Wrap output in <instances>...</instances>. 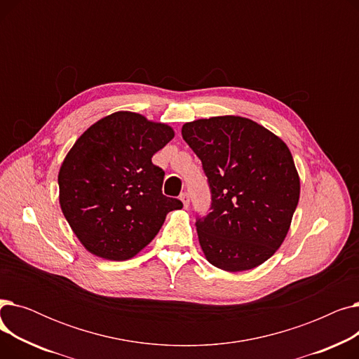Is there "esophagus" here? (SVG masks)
I'll return each instance as SVG.
<instances>
[{
    "label": "esophagus",
    "mask_w": 359,
    "mask_h": 359,
    "mask_svg": "<svg viewBox=\"0 0 359 359\" xmlns=\"http://www.w3.org/2000/svg\"><path fill=\"white\" fill-rule=\"evenodd\" d=\"M180 201L183 202V206H184V208H189V202H191L189 194H187V192H183V194L180 195Z\"/></svg>",
    "instance_id": "esophagus-1"
}]
</instances>
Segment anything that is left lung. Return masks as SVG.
<instances>
[{"mask_svg":"<svg viewBox=\"0 0 359 359\" xmlns=\"http://www.w3.org/2000/svg\"><path fill=\"white\" fill-rule=\"evenodd\" d=\"M182 137L202 161L211 189V212L196 219L206 260L227 272L262 265L284 243L299 199L290 148L241 116L187 122Z\"/></svg>","mask_w":359,"mask_h":359,"instance_id":"left-lung-1","label":"left lung"}]
</instances>
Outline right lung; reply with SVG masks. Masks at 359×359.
Here are the masks:
<instances>
[{"instance_id":"1","label":"right lung","mask_w":359,"mask_h":359,"mask_svg":"<svg viewBox=\"0 0 359 359\" xmlns=\"http://www.w3.org/2000/svg\"><path fill=\"white\" fill-rule=\"evenodd\" d=\"M175 137L172 126L115 111L75 141L58 175L60 205L83 246L128 260L151 243L179 199L163 195L164 172L151 158Z\"/></svg>"}]
</instances>
